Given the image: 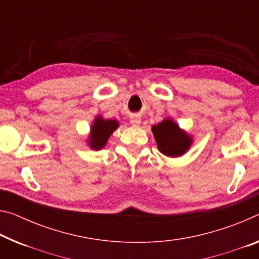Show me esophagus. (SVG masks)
<instances>
[{
    "label": "esophagus",
    "mask_w": 259,
    "mask_h": 259,
    "mask_svg": "<svg viewBox=\"0 0 259 259\" xmlns=\"http://www.w3.org/2000/svg\"><path fill=\"white\" fill-rule=\"evenodd\" d=\"M130 123L133 125H138L139 123H141V117L138 116H131L130 117Z\"/></svg>",
    "instance_id": "34e87169"
}]
</instances>
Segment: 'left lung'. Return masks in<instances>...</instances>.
<instances>
[{
	"label": "left lung",
	"instance_id": "1",
	"mask_svg": "<svg viewBox=\"0 0 259 259\" xmlns=\"http://www.w3.org/2000/svg\"><path fill=\"white\" fill-rule=\"evenodd\" d=\"M152 131L160 152L168 157L182 155L191 144V138L169 118L153 125Z\"/></svg>",
	"mask_w": 259,
	"mask_h": 259
}]
</instances>
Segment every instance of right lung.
Listing matches in <instances>:
<instances>
[{"mask_svg": "<svg viewBox=\"0 0 259 259\" xmlns=\"http://www.w3.org/2000/svg\"><path fill=\"white\" fill-rule=\"evenodd\" d=\"M118 126L117 121L115 120H102L101 117H97L91 129V139L90 146L94 150L102 149L107 143L110 135L116 130Z\"/></svg>", "mask_w": 259, "mask_h": 259, "instance_id": "right-lung-1", "label": "right lung"}]
</instances>
